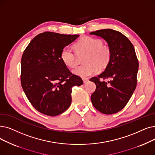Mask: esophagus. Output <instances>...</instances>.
Returning <instances> with one entry per match:
<instances>
[{
  "instance_id": "34e87169",
  "label": "esophagus",
  "mask_w": 155,
  "mask_h": 155,
  "mask_svg": "<svg viewBox=\"0 0 155 155\" xmlns=\"http://www.w3.org/2000/svg\"><path fill=\"white\" fill-rule=\"evenodd\" d=\"M82 80H83V82L84 84L87 83V82H89V78H84Z\"/></svg>"
}]
</instances>
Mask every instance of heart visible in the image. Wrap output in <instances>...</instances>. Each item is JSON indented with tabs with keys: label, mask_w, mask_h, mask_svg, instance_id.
Returning a JSON list of instances; mask_svg holds the SVG:
<instances>
[{
	"label": "heart",
	"mask_w": 155,
	"mask_h": 155,
	"mask_svg": "<svg viewBox=\"0 0 155 155\" xmlns=\"http://www.w3.org/2000/svg\"><path fill=\"white\" fill-rule=\"evenodd\" d=\"M74 48L78 56L85 54L84 65L80 66L73 71L78 77L85 78L97 72L98 70L105 69L111 59V50L102 40L91 37H82L74 45ZM63 63L69 68L77 65V56L69 47H66L61 52Z\"/></svg>",
	"instance_id": "obj_1"
}]
</instances>
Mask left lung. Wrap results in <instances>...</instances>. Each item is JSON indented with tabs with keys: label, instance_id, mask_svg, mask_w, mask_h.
<instances>
[{
	"label": "left lung",
	"instance_id": "8db88e82",
	"mask_svg": "<svg viewBox=\"0 0 155 155\" xmlns=\"http://www.w3.org/2000/svg\"><path fill=\"white\" fill-rule=\"evenodd\" d=\"M89 34L103 38L111 50L110 61L104 71L90 79L96 85L92 103L101 113H116L126 106L136 88L139 63L135 49L130 40L116 30L103 29ZM101 78L110 80L101 81Z\"/></svg>",
	"mask_w": 155,
	"mask_h": 155
}]
</instances>
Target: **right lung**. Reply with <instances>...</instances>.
Here are the masks:
<instances>
[{
	"mask_svg": "<svg viewBox=\"0 0 155 155\" xmlns=\"http://www.w3.org/2000/svg\"><path fill=\"white\" fill-rule=\"evenodd\" d=\"M78 37L45 31L33 38L23 54V89L32 106L45 115L64 112L71 103L72 87L83 84L61 59L62 50Z\"/></svg>",
	"mask_w": 155,
	"mask_h": 155,
	"instance_id": "1",
	"label": "right lung"
}]
</instances>
